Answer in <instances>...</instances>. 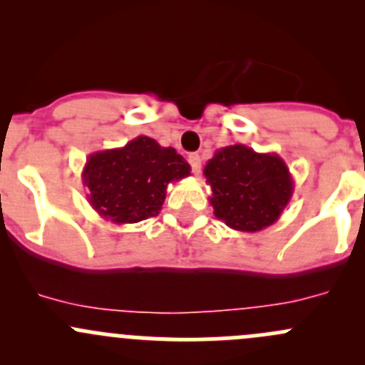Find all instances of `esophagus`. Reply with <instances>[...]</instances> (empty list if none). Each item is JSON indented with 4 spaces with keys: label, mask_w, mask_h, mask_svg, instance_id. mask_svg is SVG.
Listing matches in <instances>:
<instances>
[{
    "label": "esophagus",
    "mask_w": 365,
    "mask_h": 365,
    "mask_svg": "<svg viewBox=\"0 0 365 365\" xmlns=\"http://www.w3.org/2000/svg\"><path fill=\"white\" fill-rule=\"evenodd\" d=\"M189 164H190V168H192L194 175H197V173L201 171V157L197 155V153H190Z\"/></svg>",
    "instance_id": "34e87169"
}]
</instances>
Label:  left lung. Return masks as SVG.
<instances>
[{
	"label": "left lung",
	"mask_w": 365,
	"mask_h": 365,
	"mask_svg": "<svg viewBox=\"0 0 365 365\" xmlns=\"http://www.w3.org/2000/svg\"><path fill=\"white\" fill-rule=\"evenodd\" d=\"M203 175L217 219L231 230L256 233L277 222L293 196L292 173L277 153H257L245 145L217 150Z\"/></svg>",
	"instance_id": "obj_1"
}]
</instances>
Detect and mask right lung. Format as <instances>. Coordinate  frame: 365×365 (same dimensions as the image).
I'll return each instance as SVG.
<instances>
[{
    "label": "right lung",
    "instance_id": "1",
    "mask_svg": "<svg viewBox=\"0 0 365 365\" xmlns=\"http://www.w3.org/2000/svg\"><path fill=\"white\" fill-rule=\"evenodd\" d=\"M190 175L189 162L175 148L139 135L121 148L91 153L83 169L88 201L114 224H132L159 215L171 182Z\"/></svg>",
    "mask_w": 365,
    "mask_h": 365
}]
</instances>
